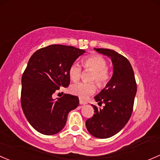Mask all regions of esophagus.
<instances>
[{
	"instance_id": "34e87169",
	"label": "esophagus",
	"mask_w": 160,
	"mask_h": 160,
	"mask_svg": "<svg viewBox=\"0 0 160 160\" xmlns=\"http://www.w3.org/2000/svg\"><path fill=\"white\" fill-rule=\"evenodd\" d=\"M79 102H80V105H83V104H87V101H85V100H81V99H80V100H79Z\"/></svg>"
}]
</instances>
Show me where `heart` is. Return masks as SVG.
Listing matches in <instances>:
<instances>
[{
    "mask_svg": "<svg viewBox=\"0 0 160 160\" xmlns=\"http://www.w3.org/2000/svg\"><path fill=\"white\" fill-rule=\"evenodd\" d=\"M82 63L86 70L93 71L90 80L96 81L99 87L102 88L108 83L110 79V73L107 67V60L103 57L100 54L90 55L83 59ZM68 73L72 81H77L82 73L81 67L77 63H73L69 68ZM96 90L97 85L94 82H80L70 87L71 93L82 99L87 98L89 95L94 93Z\"/></svg>",
    "mask_w": 160,
    "mask_h": 160,
    "instance_id": "b5f03b06",
    "label": "heart"
}]
</instances>
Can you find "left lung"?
I'll list each match as a JSON object with an SVG mask.
<instances>
[{
    "mask_svg": "<svg viewBox=\"0 0 160 160\" xmlns=\"http://www.w3.org/2000/svg\"><path fill=\"white\" fill-rule=\"evenodd\" d=\"M95 50L111 58L113 74L105 88L94 97L99 105L104 103L105 106L100 109L92 105L95 113L86 121V127L92 136L106 139L120 132L130 118L137 83L132 66L125 57L112 50Z\"/></svg>",
    "mask_w": 160,
    "mask_h": 160,
    "instance_id": "left-lung-1",
    "label": "left lung"
}]
</instances>
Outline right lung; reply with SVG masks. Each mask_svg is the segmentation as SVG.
<instances>
[{
	"instance_id": "right-lung-1",
	"label": "right lung",
	"mask_w": 160,
	"mask_h": 160,
	"mask_svg": "<svg viewBox=\"0 0 160 160\" xmlns=\"http://www.w3.org/2000/svg\"><path fill=\"white\" fill-rule=\"evenodd\" d=\"M85 50L61 44L40 48L32 55L21 78V107L27 120L38 132L53 135L66 125L69 112L79 105L76 96L53 94L70 83V65Z\"/></svg>"
}]
</instances>
